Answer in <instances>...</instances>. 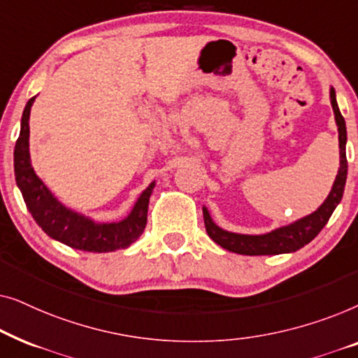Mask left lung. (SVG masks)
I'll use <instances>...</instances> for the list:
<instances>
[{
  "mask_svg": "<svg viewBox=\"0 0 358 358\" xmlns=\"http://www.w3.org/2000/svg\"><path fill=\"white\" fill-rule=\"evenodd\" d=\"M332 110H334L337 131H339V156L341 166L337 171L336 180L332 184V189L327 199L316 212H313L308 217H303L296 222H293L287 227L272 229L266 234H239L231 233L227 229L220 228L217 223L210 217L207 207H203V222L205 229L208 236L213 239L218 246H222L228 251L244 254V256H273V254H285L295 252L298 249L313 241L317 236V233L326 227L329 222L332 212L339 205L342 195H344L345 179H347V156H345V143H347V130L345 120L342 117L339 106L336 101V91L331 87L329 91Z\"/></svg>",
  "mask_w": 358,
  "mask_h": 358,
  "instance_id": "1",
  "label": "left lung"
}]
</instances>
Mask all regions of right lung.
Instances as JSON below:
<instances>
[{
    "mask_svg": "<svg viewBox=\"0 0 358 358\" xmlns=\"http://www.w3.org/2000/svg\"><path fill=\"white\" fill-rule=\"evenodd\" d=\"M36 96L27 101L21 119V131L14 146V176L29 213L48 236L66 246L87 252H110L129 248L141 236L148 218V203L155 182L136 200L131 212L114 223H96L85 215L73 212L42 182L31 164L29 153V117Z\"/></svg>",
    "mask_w": 358,
    "mask_h": 358,
    "instance_id": "add662e5",
    "label": "right lung"
}]
</instances>
